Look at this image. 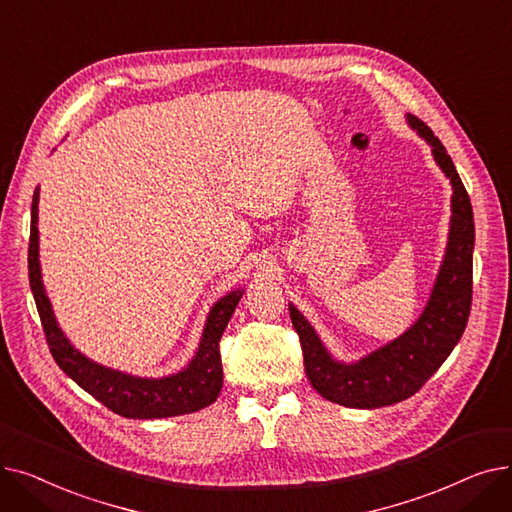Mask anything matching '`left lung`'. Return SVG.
Masks as SVG:
<instances>
[{
    "mask_svg": "<svg viewBox=\"0 0 512 512\" xmlns=\"http://www.w3.org/2000/svg\"><path fill=\"white\" fill-rule=\"evenodd\" d=\"M409 124L434 147V157L454 188L448 249L423 315L409 332L380 351L355 365H342L326 353L299 309L288 307L311 386L326 400L353 409L396 405L419 392L461 340L471 313L475 226L467 188L432 128L411 114Z\"/></svg>",
    "mask_w": 512,
    "mask_h": 512,
    "instance_id": "obj_1",
    "label": "left lung"
}]
</instances>
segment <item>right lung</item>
<instances>
[{
	"instance_id": "1",
	"label": "right lung",
	"mask_w": 512,
	"mask_h": 512,
	"mask_svg": "<svg viewBox=\"0 0 512 512\" xmlns=\"http://www.w3.org/2000/svg\"><path fill=\"white\" fill-rule=\"evenodd\" d=\"M37 201L39 188L33 195L31 207V238H29V280L41 317V326L51 357L60 369L80 388L97 398L103 407L128 419H161L195 413L220 396L224 371L220 357V338L242 297V290L230 292L228 297L213 305L201 346L184 371L161 380H141L132 375L101 367L80 355L70 346L62 330L53 319L49 299L45 297L41 270H39V234H37Z\"/></svg>"
}]
</instances>
